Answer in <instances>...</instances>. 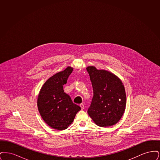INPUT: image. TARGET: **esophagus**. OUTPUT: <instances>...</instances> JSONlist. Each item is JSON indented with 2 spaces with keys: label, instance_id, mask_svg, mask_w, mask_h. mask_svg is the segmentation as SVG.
I'll return each mask as SVG.
<instances>
[{
  "label": "esophagus",
  "instance_id": "esophagus-1",
  "mask_svg": "<svg viewBox=\"0 0 160 160\" xmlns=\"http://www.w3.org/2000/svg\"><path fill=\"white\" fill-rule=\"evenodd\" d=\"M80 106L81 107L82 110H83L84 108V106L83 104H80Z\"/></svg>",
  "mask_w": 160,
  "mask_h": 160
}]
</instances>
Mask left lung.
Here are the masks:
<instances>
[{
  "label": "left lung",
  "mask_w": 160,
  "mask_h": 160,
  "mask_svg": "<svg viewBox=\"0 0 160 160\" xmlns=\"http://www.w3.org/2000/svg\"><path fill=\"white\" fill-rule=\"evenodd\" d=\"M93 92L88 113L99 127L112 126L118 122L124 113L126 94L121 80L106 70L88 67Z\"/></svg>",
  "instance_id": "8db88e82"
}]
</instances>
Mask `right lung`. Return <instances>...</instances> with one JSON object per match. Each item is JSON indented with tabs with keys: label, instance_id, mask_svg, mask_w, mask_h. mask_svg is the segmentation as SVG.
Here are the masks:
<instances>
[{
	"label": "right lung",
	"instance_id": "add662e5",
	"mask_svg": "<svg viewBox=\"0 0 160 160\" xmlns=\"http://www.w3.org/2000/svg\"><path fill=\"white\" fill-rule=\"evenodd\" d=\"M72 70L68 67L49 78L38 95L39 112L46 123L54 129H67L81 110L63 91V85L67 83Z\"/></svg>",
	"mask_w": 160,
	"mask_h": 160
}]
</instances>
